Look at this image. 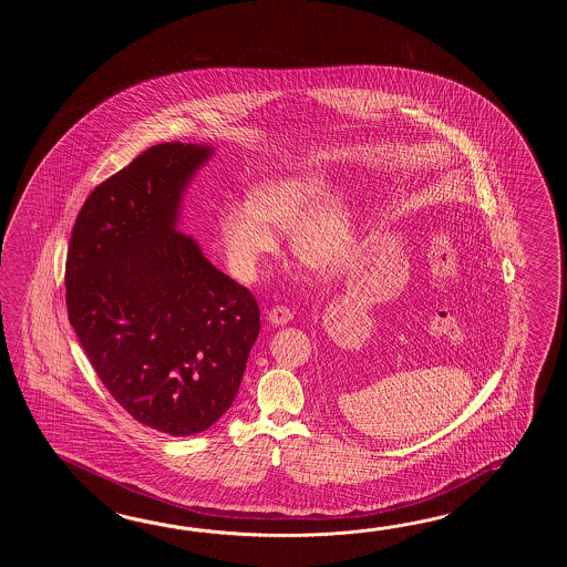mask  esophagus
Returning a JSON list of instances; mask_svg holds the SVG:
<instances>
[{"mask_svg": "<svg viewBox=\"0 0 567 567\" xmlns=\"http://www.w3.org/2000/svg\"><path fill=\"white\" fill-rule=\"evenodd\" d=\"M267 320L274 326L288 324L289 320H291V312H289V308H286V306H274L267 312Z\"/></svg>", "mask_w": 567, "mask_h": 567, "instance_id": "1", "label": "esophagus"}]
</instances>
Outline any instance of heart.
<instances>
[{
	"label": "heart",
	"mask_w": 567,
	"mask_h": 567,
	"mask_svg": "<svg viewBox=\"0 0 567 567\" xmlns=\"http://www.w3.org/2000/svg\"><path fill=\"white\" fill-rule=\"evenodd\" d=\"M318 169L269 176L257 182L247 205H230L218 217V237L230 271L254 281L278 249L270 229L289 230V249L301 266L318 276H337L349 261L354 225L349 203L328 193Z\"/></svg>",
	"instance_id": "heart-1"
}]
</instances>
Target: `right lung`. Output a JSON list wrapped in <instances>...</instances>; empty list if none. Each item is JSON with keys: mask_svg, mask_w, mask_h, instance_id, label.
Masks as SVG:
<instances>
[{"mask_svg": "<svg viewBox=\"0 0 567 567\" xmlns=\"http://www.w3.org/2000/svg\"><path fill=\"white\" fill-rule=\"evenodd\" d=\"M208 145H152L101 182L69 243V320L101 383L162 434L208 430L229 410L259 334L249 289L176 230Z\"/></svg>", "mask_w": 567, "mask_h": 567, "instance_id": "1", "label": "right lung"}]
</instances>
